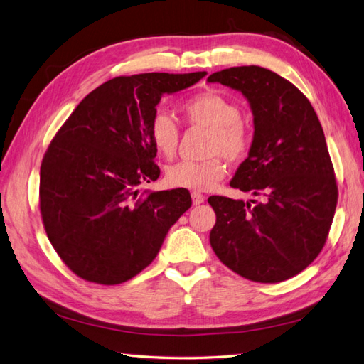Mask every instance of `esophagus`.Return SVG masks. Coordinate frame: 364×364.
<instances>
[{
	"label": "esophagus",
	"instance_id": "34e87169",
	"mask_svg": "<svg viewBox=\"0 0 364 364\" xmlns=\"http://www.w3.org/2000/svg\"><path fill=\"white\" fill-rule=\"evenodd\" d=\"M191 199H193V204L195 205H200L204 203V195H200V193H198V191H193L191 193Z\"/></svg>",
	"mask_w": 364,
	"mask_h": 364
}]
</instances>
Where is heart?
I'll use <instances>...</instances> for the list:
<instances>
[{
    "label": "heart",
    "instance_id": "obj_1",
    "mask_svg": "<svg viewBox=\"0 0 364 364\" xmlns=\"http://www.w3.org/2000/svg\"><path fill=\"white\" fill-rule=\"evenodd\" d=\"M181 112L188 124L210 131L204 161H177L168 166L165 182L171 188L212 190L225 174L223 164L240 161L250 148V132L241 119L237 102L218 92L208 90L191 96L182 102ZM148 135L160 156L171 159L179 143V127L165 110H156L148 124Z\"/></svg>",
    "mask_w": 364,
    "mask_h": 364
}]
</instances>
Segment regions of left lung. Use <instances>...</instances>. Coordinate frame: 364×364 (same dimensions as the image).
Instances as JSON below:
<instances>
[{"label":"left lung","mask_w":364,"mask_h":364,"mask_svg":"<svg viewBox=\"0 0 364 364\" xmlns=\"http://www.w3.org/2000/svg\"><path fill=\"white\" fill-rule=\"evenodd\" d=\"M208 82L243 93L254 115L249 156L230 187L257 200L210 196V245L241 277L277 284L304 271L326 245L338 187L324 131L306 96L262 67L216 71Z\"/></svg>","instance_id":"left-lung-1"}]
</instances>
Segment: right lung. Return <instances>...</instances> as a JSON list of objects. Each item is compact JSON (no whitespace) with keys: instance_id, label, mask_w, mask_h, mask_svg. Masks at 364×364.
Returning <instances> with one entry per match:
<instances>
[{"instance_id":"add662e5","label":"right lung","mask_w":364,"mask_h":364,"mask_svg":"<svg viewBox=\"0 0 364 364\" xmlns=\"http://www.w3.org/2000/svg\"><path fill=\"white\" fill-rule=\"evenodd\" d=\"M205 75L110 79L79 102L50 143L40 166V213L55 252L80 279L118 285L135 277L191 207L185 188H139L160 176L148 135L160 98Z\"/></svg>"}]
</instances>
